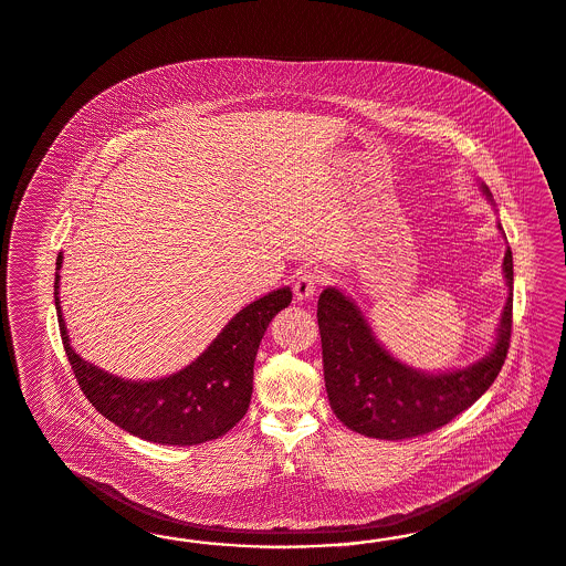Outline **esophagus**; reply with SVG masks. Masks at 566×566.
Wrapping results in <instances>:
<instances>
[{
	"mask_svg": "<svg viewBox=\"0 0 566 566\" xmlns=\"http://www.w3.org/2000/svg\"><path fill=\"white\" fill-rule=\"evenodd\" d=\"M294 298L296 301H307L312 298L315 291H317V275L315 272H301L296 275L293 284Z\"/></svg>",
	"mask_w": 566,
	"mask_h": 566,
	"instance_id": "esophagus-1",
	"label": "esophagus"
}]
</instances>
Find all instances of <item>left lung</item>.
Instances as JSON below:
<instances>
[{
  "instance_id": "obj_1",
  "label": "left lung",
  "mask_w": 566,
  "mask_h": 566,
  "mask_svg": "<svg viewBox=\"0 0 566 566\" xmlns=\"http://www.w3.org/2000/svg\"><path fill=\"white\" fill-rule=\"evenodd\" d=\"M479 188L495 207L488 184L479 179ZM497 230L504 235L502 223H497ZM502 273L507 286L506 305L488 355L468 366L437 371L413 368L395 357L376 338L352 296L336 286H326L317 301V324L324 380L336 418L347 429L371 439L403 441L439 429L468 410L493 385L506 359L514 291L510 247Z\"/></svg>"
}]
</instances>
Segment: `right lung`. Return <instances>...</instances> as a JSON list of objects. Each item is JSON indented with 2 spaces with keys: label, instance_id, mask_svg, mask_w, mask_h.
Segmentation results:
<instances>
[{
  "label": "right lung",
  "instance_id": "1",
  "mask_svg": "<svg viewBox=\"0 0 566 566\" xmlns=\"http://www.w3.org/2000/svg\"><path fill=\"white\" fill-rule=\"evenodd\" d=\"M62 259L60 253L54 301L64 352L83 395L104 418L144 441L179 448L213 441L234 429L251 403L259 343L275 313L291 305V286L275 289L242 307L181 370L153 380H132L102 370L73 349L60 307Z\"/></svg>",
  "mask_w": 566,
  "mask_h": 566
}]
</instances>
